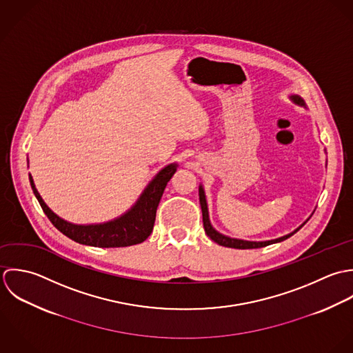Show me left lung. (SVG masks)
Here are the masks:
<instances>
[{
  "instance_id": "left-lung-1",
  "label": "left lung",
  "mask_w": 353,
  "mask_h": 353,
  "mask_svg": "<svg viewBox=\"0 0 353 353\" xmlns=\"http://www.w3.org/2000/svg\"><path fill=\"white\" fill-rule=\"evenodd\" d=\"M290 99L299 105V106H304L305 108V103L304 101L297 97V95H292ZM199 201H201V208H202V215H203V226H205V232L206 234L212 239V241H215L216 244L219 245H223V247H229V248H237V250H250V248H262V247H266V245H270V244H274V243H280L286 240L288 237L293 236L301 226H304V223L308 221H305L304 223H301L297 229H294L292 233L289 234H285L282 237L279 239H274V240H268V241H247V240H240V239H232V237H228L219 232H216L212 226V222H210V218H209V209H208V202H206V195H205V190L202 185H199Z\"/></svg>"
}]
</instances>
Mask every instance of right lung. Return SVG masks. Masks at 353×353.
I'll return each instance as SVG.
<instances>
[{"mask_svg":"<svg viewBox=\"0 0 353 353\" xmlns=\"http://www.w3.org/2000/svg\"><path fill=\"white\" fill-rule=\"evenodd\" d=\"M176 170L177 163H170L165 166L148 183L145 190L141 192L138 202L128 212L113 221L95 225H74L60 218L46 206L35 188L31 174L30 184L42 210L63 234L79 244L99 248H116L139 244L151 234L155 222L157 208L159 205L168 181L172 179Z\"/></svg>","mask_w":353,"mask_h":353,"instance_id":"add662e5","label":"right lung"}]
</instances>
